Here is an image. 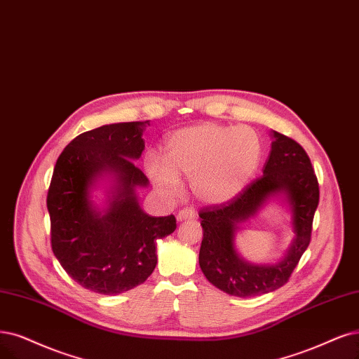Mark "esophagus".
Here are the masks:
<instances>
[{
  "instance_id": "34e87169",
  "label": "esophagus",
  "mask_w": 359,
  "mask_h": 359,
  "mask_svg": "<svg viewBox=\"0 0 359 359\" xmlns=\"http://www.w3.org/2000/svg\"><path fill=\"white\" fill-rule=\"evenodd\" d=\"M194 217H195V211L192 208H183V210L179 211V215H177V220L179 222L194 219Z\"/></svg>"
}]
</instances>
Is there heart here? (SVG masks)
<instances>
[{
    "label": "heart",
    "instance_id": "heart-1",
    "mask_svg": "<svg viewBox=\"0 0 359 359\" xmlns=\"http://www.w3.org/2000/svg\"><path fill=\"white\" fill-rule=\"evenodd\" d=\"M262 155L255 130L205 123L172 133L165 143V161L149 158L148 175L158 192L168 198L180 192V177L191 179L196 200L217 205L248 187Z\"/></svg>",
    "mask_w": 359,
    "mask_h": 359
}]
</instances>
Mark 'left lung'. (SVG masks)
I'll use <instances>...</instances> for the list:
<instances>
[{"mask_svg":"<svg viewBox=\"0 0 359 359\" xmlns=\"http://www.w3.org/2000/svg\"><path fill=\"white\" fill-rule=\"evenodd\" d=\"M271 137L263 176L233 200L200 211L204 231L200 268L211 284L236 297L266 294L288 281L311 243L312 220L320 203V188L308 154L281 133L271 131ZM273 199L287 207L295 238L280 261L251 264L237 253L236 233Z\"/></svg>","mask_w":359,"mask_h":359,"instance_id":"left-lung-1","label":"left lung"}]
</instances>
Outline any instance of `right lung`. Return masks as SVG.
<instances>
[{
  "label": "right lung",
  "mask_w": 359,
  "mask_h": 359,
  "mask_svg": "<svg viewBox=\"0 0 359 359\" xmlns=\"http://www.w3.org/2000/svg\"><path fill=\"white\" fill-rule=\"evenodd\" d=\"M149 121L102 126L60 154L47 195L51 248L75 283L115 296L143 284L156 266V240L175 232L172 215L154 217L137 189L149 180L135 165ZM103 189L102 205L92 200Z\"/></svg>",
  "instance_id": "right-lung-1"
}]
</instances>
